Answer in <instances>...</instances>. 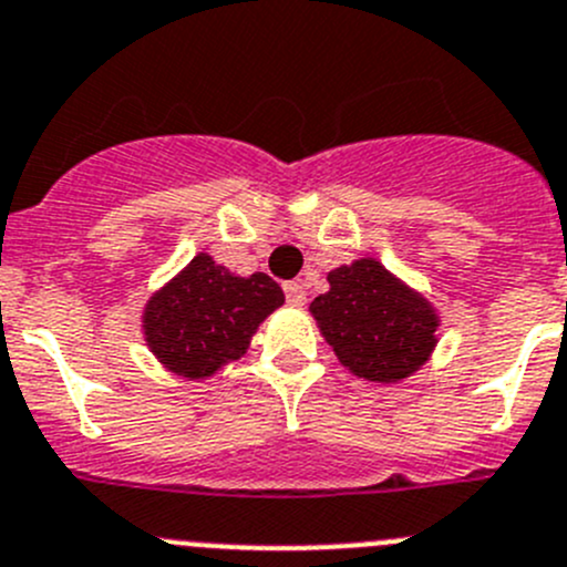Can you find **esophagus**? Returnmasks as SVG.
<instances>
[{"label": "esophagus", "instance_id": "34e87169", "mask_svg": "<svg viewBox=\"0 0 567 567\" xmlns=\"http://www.w3.org/2000/svg\"><path fill=\"white\" fill-rule=\"evenodd\" d=\"M285 296H288V305L293 307H301L307 301L305 285L301 282H285Z\"/></svg>", "mask_w": 567, "mask_h": 567}]
</instances>
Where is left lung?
Listing matches in <instances>:
<instances>
[{"label": "left lung", "mask_w": 567, "mask_h": 567, "mask_svg": "<svg viewBox=\"0 0 567 567\" xmlns=\"http://www.w3.org/2000/svg\"><path fill=\"white\" fill-rule=\"evenodd\" d=\"M329 290L310 305L340 365L368 382H401L426 365L441 316L423 293L373 257L327 274Z\"/></svg>", "instance_id": "8db88e82"}]
</instances>
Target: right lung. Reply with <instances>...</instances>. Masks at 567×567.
<instances>
[{
	"label": "right lung",
	"instance_id": "1",
	"mask_svg": "<svg viewBox=\"0 0 567 567\" xmlns=\"http://www.w3.org/2000/svg\"><path fill=\"white\" fill-rule=\"evenodd\" d=\"M282 305V288L268 274L238 277L199 251L150 296L141 323L146 346L166 371L207 379L240 360L257 327Z\"/></svg>",
	"mask_w": 567,
	"mask_h": 567
}]
</instances>
